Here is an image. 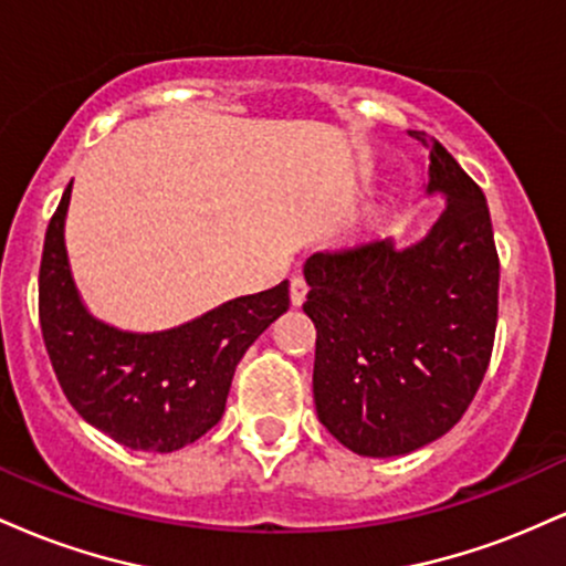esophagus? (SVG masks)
<instances>
[{
  "label": "esophagus",
  "instance_id": "34e87169",
  "mask_svg": "<svg viewBox=\"0 0 566 566\" xmlns=\"http://www.w3.org/2000/svg\"><path fill=\"white\" fill-rule=\"evenodd\" d=\"M305 292H308V284H305V279L301 274L292 276L290 279V301H292V305H303Z\"/></svg>",
  "mask_w": 566,
  "mask_h": 566
}]
</instances>
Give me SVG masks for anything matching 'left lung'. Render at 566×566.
Returning a JSON list of instances; mask_svg holds the SVG:
<instances>
[{"mask_svg":"<svg viewBox=\"0 0 566 566\" xmlns=\"http://www.w3.org/2000/svg\"><path fill=\"white\" fill-rule=\"evenodd\" d=\"M428 193L447 207L426 239H375L305 261L303 311L316 327L314 401L322 426L365 458L444 437L482 386L497 327L500 261L486 199L439 140Z\"/></svg>","mask_w":566,"mask_h":566,"instance_id":"1","label":"left lung"}]
</instances>
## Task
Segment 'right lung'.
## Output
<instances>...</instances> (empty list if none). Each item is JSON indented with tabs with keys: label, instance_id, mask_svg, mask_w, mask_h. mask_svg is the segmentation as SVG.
I'll return each mask as SVG.
<instances>
[{
	"label": "right lung",
	"instance_id": "obj_1",
	"mask_svg": "<svg viewBox=\"0 0 566 566\" xmlns=\"http://www.w3.org/2000/svg\"><path fill=\"white\" fill-rule=\"evenodd\" d=\"M71 184L44 233L39 324L71 407L129 450L175 452L223 418L233 369L290 308L287 282L229 301L165 333H122L84 308L71 279L63 223Z\"/></svg>",
	"mask_w": 566,
	"mask_h": 566
}]
</instances>
